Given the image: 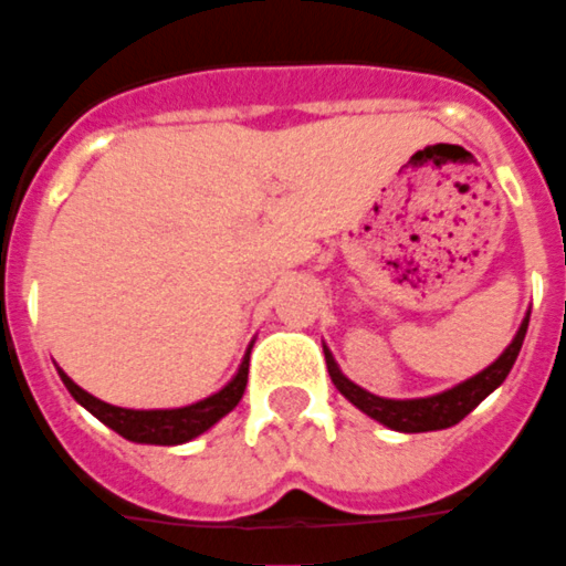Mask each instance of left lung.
Instances as JSON below:
<instances>
[{"instance_id": "8db88e82", "label": "left lung", "mask_w": 566, "mask_h": 566, "mask_svg": "<svg viewBox=\"0 0 566 566\" xmlns=\"http://www.w3.org/2000/svg\"><path fill=\"white\" fill-rule=\"evenodd\" d=\"M526 326H530V315L521 323L518 335L513 337V343L506 346L504 355L495 360L492 366H486L484 371H478L475 378L463 380L455 389H447L441 395H432V398H418V400H386L378 395H369L366 389L352 384L349 378H343V371L337 369L335 357L326 352V366H329L332 384L340 389V395L346 400H352L360 412H366L369 418L380 421L384 427L398 429V432H432V429H447L455 427L458 421H463L472 409L492 392L499 389L506 380L510 369H513L515 357L521 352V343H524Z\"/></svg>"}]
</instances>
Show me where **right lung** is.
I'll list each match as a JSON object with an SVG mask.
<instances>
[{"mask_svg": "<svg viewBox=\"0 0 566 566\" xmlns=\"http://www.w3.org/2000/svg\"><path fill=\"white\" fill-rule=\"evenodd\" d=\"M62 384L67 386V392L80 400L82 407L88 409L94 418L111 427L114 432H119L123 438L134 443H159V447H174V443H186L197 434H202L206 429L214 427L223 415H229L231 409L240 403L245 392V380H249V352H245L243 364L237 369V375L231 378L229 386H223L220 392L211 395L206 400H197L191 407L182 409H123L111 407L105 400L94 398L85 389L67 378L65 371L60 369Z\"/></svg>", "mask_w": 566, "mask_h": 566, "instance_id": "obj_1", "label": "right lung"}]
</instances>
